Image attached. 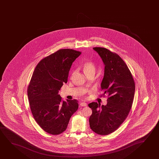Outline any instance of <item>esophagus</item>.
I'll return each mask as SVG.
<instances>
[{"label":"esophagus","mask_w":159,"mask_h":159,"mask_svg":"<svg viewBox=\"0 0 159 159\" xmlns=\"http://www.w3.org/2000/svg\"><path fill=\"white\" fill-rule=\"evenodd\" d=\"M80 107H86V106H87V104L85 103V102H81V103L80 104Z\"/></svg>","instance_id":"esophagus-1"}]
</instances>
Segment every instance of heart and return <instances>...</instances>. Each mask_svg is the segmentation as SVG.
<instances>
[{
	"mask_svg": "<svg viewBox=\"0 0 159 159\" xmlns=\"http://www.w3.org/2000/svg\"><path fill=\"white\" fill-rule=\"evenodd\" d=\"M83 70L85 72V73L88 75L91 72H94L96 67L93 62L91 61H85L83 64Z\"/></svg>",
	"mask_w": 159,
	"mask_h": 159,
	"instance_id": "obj_1",
	"label": "heart"
}]
</instances>
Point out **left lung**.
Returning <instances> with one entry per match:
<instances>
[{"instance_id":"8db88e82","label":"left lung","mask_w":159,"mask_h":159,"mask_svg":"<svg viewBox=\"0 0 159 159\" xmlns=\"http://www.w3.org/2000/svg\"><path fill=\"white\" fill-rule=\"evenodd\" d=\"M105 65L101 83L103 96L108 95L107 104H89L92 113L89 118L91 129L96 134L106 136L113 133L129 115L134 101L135 83L131 73L122 58L107 48H93Z\"/></svg>"}]
</instances>
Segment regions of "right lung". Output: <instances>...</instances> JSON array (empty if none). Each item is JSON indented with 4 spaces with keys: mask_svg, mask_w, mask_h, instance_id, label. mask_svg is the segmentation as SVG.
<instances>
[{
    "mask_svg": "<svg viewBox=\"0 0 159 159\" xmlns=\"http://www.w3.org/2000/svg\"><path fill=\"white\" fill-rule=\"evenodd\" d=\"M81 53L60 49L43 58L33 71L27 89L30 107L35 121L48 134L57 135L65 131L78 109L76 100L65 101L58 93L67 83L71 65Z\"/></svg>",
    "mask_w": 159,
    "mask_h": 159,
    "instance_id": "obj_1",
    "label": "right lung"
}]
</instances>
